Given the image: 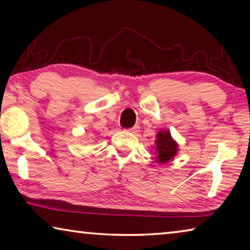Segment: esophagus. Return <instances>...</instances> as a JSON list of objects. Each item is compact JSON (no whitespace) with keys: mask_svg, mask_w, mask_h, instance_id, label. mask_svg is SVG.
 Listing matches in <instances>:
<instances>
[{"mask_svg":"<svg viewBox=\"0 0 250 250\" xmlns=\"http://www.w3.org/2000/svg\"><path fill=\"white\" fill-rule=\"evenodd\" d=\"M128 131H129V132H131V133H134V134H135V133H138V132L140 131V127H139V126H138V125H135V126H134V127L129 128V129H128Z\"/></svg>","mask_w":250,"mask_h":250,"instance_id":"obj_1","label":"esophagus"}]
</instances>
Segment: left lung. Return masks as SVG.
I'll list each match as a JSON object with an SVG mask.
<instances>
[{"label":"left lung","mask_w":250,"mask_h":250,"mask_svg":"<svg viewBox=\"0 0 250 250\" xmlns=\"http://www.w3.org/2000/svg\"><path fill=\"white\" fill-rule=\"evenodd\" d=\"M155 159L157 164L164 165L170 160L174 159V157L179 152V145L172 138L169 129L163 128L158 131L156 135L155 141Z\"/></svg>","instance_id":"left-lung-1"}]
</instances>
